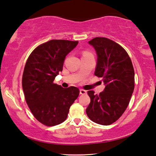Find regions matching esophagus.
<instances>
[{
	"label": "esophagus",
	"mask_w": 156,
	"mask_h": 156,
	"mask_svg": "<svg viewBox=\"0 0 156 156\" xmlns=\"http://www.w3.org/2000/svg\"><path fill=\"white\" fill-rule=\"evenodd\" d=\"M80 94H86L87 91L84 90V89H80Z\"/></svg>",
	"instance_id": "1"
}]
</instances>
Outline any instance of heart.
<instances>
[{
  "label": "heart",
  "mask_w": 156,
  "mask_h": 156,
  "mask_svg": "<svg viewBox=\"0 0 156 156\" xmlns=\"http://www.w3.org/2000/svg\"><path fill=\"white\" fill-rule=\"evenodd\" d=\"M91 54H91V53L89 52V51H84L83 52V56H87V55H91Z\"/></svg>",
  "instance_id": "obj_1"
}]
</instances>
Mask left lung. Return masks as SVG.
<instances>
[{"instance_id":"1","label":"left lung","mask_w":156,"mask_h":156,"mask_svg":"<svg viewBox=\"0 0 156 156\" xmlns=\"http://www.w3.org/2000/svg\"><path fill=\"white\" fill-rule=\"evenodd\" d=\"M89 43L98 56L94 74L102 78L105 88L99 95L94 91L87 92L91 102L86 113L93 122L109 125L119 119L128 107L135 86L133 67L127 52L115 42L96 37Z\"/></svg>"}]
</instances>
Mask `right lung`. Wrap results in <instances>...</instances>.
<instances>
[{"instance_id": "add662e5", "label": "right lung", "mask_w": 156, "mask_h": 156, "mask_svg": "<svg viewBox=\"0 0 156 156\" xmlns=\"http://www.w3.org/2000/svg\"><path fill=\"white\" fill-rule=\"evenodd\" d=\"M78 41L51 40L31 53L24 68L22 86L25 98L36 119L51 126L67 119L71 107L80 94L78 88H62L54 83L62 71L65 56Z\"/></svg>"}]
</instances>
